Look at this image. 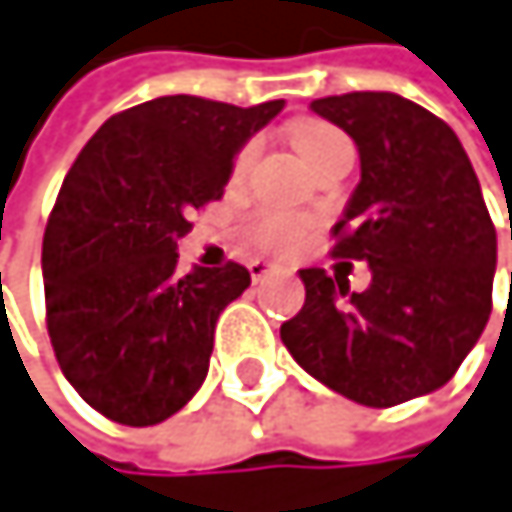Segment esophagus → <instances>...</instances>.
I'll use <instances>...</instances> for the list:
<instances>
[{"label":"esophagus","mask_w":512,"mask_h":512,"mask_svg":"<svg viewBox=\"0 0 512 512\" xmlns=\"http://www.w3.org/2000/svg\"><path fill=\"white\" fill-rule=\"evenodd\" d=\"M273 270H276V264H270V261H251V264H248V273H251L254 282H261V279L270 276Z\"/></svg>","instance_id":"1"}]
</instances>
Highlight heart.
Listing matches in <instances>:
<instances>
[{
	"label": "heart",
	"instance_id": "1",
	"mask_svg": "<svg viewBox=\"0 0 512 512\" xmlns=\"http://www.w3.org/2000/svg\"><path fill=\"white\" fill-rule=\"evenodd\" d=\"M294 137V147H298L301 159L316 168L334 147L341 144H350L344 131H338L334 125H325V122H304L291 131ZM261 153V141H248L239 153H236V162H233V178H245L248 168L254 165ZM307 236V224L298 218V214H285V211H261L258 218L251 221V239L258 242L261 248L267 251H294Z\"/></svg>",
	"mask_w": 512,
	"mask_h": 512
}]
</instances>
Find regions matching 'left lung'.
I'll return each mask as SVG.
<instances>
[{"instance_id":"obj_1","label":"left lung","mask_w":512,"mask_h":512,"mask_svg":"<svg viewBox=\"0 0 512 512\" xmlns=\"http://www.w3.org/2000/svg\"><path fill=\"white\" fill-rule=\"evenodd\" d=\"M362 178L334 224V258L365 261L371 285L301 270L307 298L279 334L307 375L359 405L390 408L455 378L491 313L498 236L476 171L442 119L393 91L319 97ZM512 239V221H510Z\"/></svg>"}]
</instances>
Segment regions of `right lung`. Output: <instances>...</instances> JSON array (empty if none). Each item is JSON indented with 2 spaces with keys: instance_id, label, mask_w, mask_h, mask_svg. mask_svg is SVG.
I'll return each mask as SVG.
<instances>
[{
  "instance_id": "right-lung-1",
  "label": "right lung",
  "mask_w": 512,
  "mask_h": 512,
  "mask_svg": "<svg viewBox=\"0 0 512 512\" xmlns=\"http://www.w3.org/2000/svg\"><path fill=\"white\" fill-rule=\"evenodd\" d=\"M282 107L156 97L110 116L67 171L42 239L48 338L64 378L104 418L150 427L202 387L214 325L251 276L233 261L181 276L178 239Z\"/></svg>"
}]
</instances>
